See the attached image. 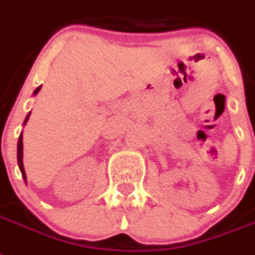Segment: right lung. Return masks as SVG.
I'll return each mask as SVG.
<instances>
[{
	"label": "right lung",
	"mask_w": 255,
	"mask_h": 255,
	"mask_svg": "<svg viewBox=\"0 0 255 255\" xmlns=\"http://www.w3.org/2000/svg\"><path fill=\"white\" fill-rule=\"evenodd\" d=\"M40 88H41V86H39V87H37L36 90L33 91V95H36L37 92L40 91ZM29 115H31V112L26 116V120H24L23 125H26L27 124V121H28V119H29ZM18 165H19V169H20V172H22L23 180H24V182H26L27 181L26 172H24V167H23V134L22 132H20V135H19V139H18Z\"/></svg>",
	"instance_id": "add662e5"
}]
</instances>
